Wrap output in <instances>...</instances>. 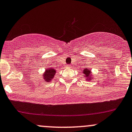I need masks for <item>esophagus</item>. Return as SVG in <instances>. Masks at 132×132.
Masks as SVG:
<instances>
[{
    "label": "esophagus",
    "instance_id": "1",
    "mask_svg": "<svg viewBox=\"0 0 132 132\" xmlns=\"http://www.w3.org/2000/svg\"><path fill=\"white\" fill-rule=\"evenodd\" d=\"M70 66H70V64H67V65H66V67H68V68H70Z\"/></svg>",
    "mask_w": 132,
    "mask_h": 132
}]
</instances>
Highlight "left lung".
Segmentation results:
<instances>
[{
	"label": "left lung",
	"mask_w": 132,
	"mask_h": 132,
	"mask_svg": "<svg viewBox=\"0 0 132 132\" xmlns=\"http://www.w3.org/2000/svg\"><path fill=\"white\" fill-rule=\"evenodd\" d=\"M83 73H84V76L86 78V80L87 81H89L92 80V78L91 77V70H89L88 68H86L83 70Z\"/></svg>",
	"instance_id": "8db88e82"
}]
</instances>
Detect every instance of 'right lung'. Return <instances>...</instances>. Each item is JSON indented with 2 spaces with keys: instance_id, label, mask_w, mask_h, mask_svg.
<instances>
[{
  "instance_id": "add662e5",
  "label": "right lung",
  "mask_w": 132,
  "mask_h": 132,
  "mask_svg": "<svg viewBox=\"0 0 132 132\" xmlns=\"http://www.w3.org/2000/svg\"><path fill=\"white\" fill-rule=\"evenodd\" d=\"M56 71L54 69L50 68L45 70V72L43 73V78L46 82H50L52 78H54V75H55Z\"/></svg>"
}]
</instances>
